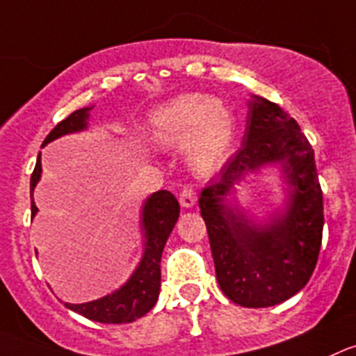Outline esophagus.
I'll use <instances>...</instances> for the list:
<instances>
[{"instance_id": "1", "label": "esophagus", "mask_w": 356, "mask_h": 356, "mask_svg": "<svg viewBox=\"0 0 356 356\" xmlns=\"http://www.w3.org/2000/svg\"><path fill=\"white\" fill-rule=\"evenodd\" d=\"M179 204H181V207L184 209H191L195 204H197V193H195L193 189L189 188V186H186V188L181 191V195H179Z\"/></svg>"}]
</instances>
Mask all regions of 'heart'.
I'll return each mask as SVG.
<instances>
[{"instance_id":"obj_1","label":"heart","mask_w":356,"mask_h":356,"mask_svg":"<svg viewBox=\"0 0 356 356\" xmlns=\"http://www.w3.org/2000/svg\"><path fill=\"white\" fill-rule=\"evenodd\" d=\"M144 135L156 149H172L181 144L189 170L207 174L230 151L235 122L221 102L189 92L151 108L145 115Z\"/></svg>"}]
</instances>
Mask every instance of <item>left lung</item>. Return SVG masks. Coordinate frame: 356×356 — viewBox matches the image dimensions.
<instances>
[{
	"instance_id": "obj_1",
	"label": "left lung",
	"mask_w": 356,
	"mask_h": 356,
	"mask_svg": "<svg viewBox=\"0 0 356 356\" xmlns=\"http://www.w3.org/2000/svg\"><path fill=\"white\" fill-rule=\"evenodd\" d=\"M277 168L284 202L265 218L242 208L236 186ZM216 279L242 307H270L297 295L316 267L323 234V193L314 151L283 108L251 95L242 147L198 200Z\"/></svg>"
}]
</instances>
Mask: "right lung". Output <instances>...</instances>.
Masks as SVG:
<instances>
[{
	"label": "right lung",
	"instance_id": "1",
	"mask_svg": "<svg viewBox=\"0 0 356 356\" xmlns=\"http://www.w3.org/2000/svg\"><path fill=\"white\" fill-rule=\"evenodd\" d=\"M92 107H84L63 119L43 140L42 147L72 133L86 131L89 126V112ZM42 179V152H38L35 170L31 175V218H35L38 207L33 200V191ZM179 219V202L175 200L170 191H156L151 197L145 198L140 212V232L144 238V253L140 261L131 272L126 283H122L118 290L105 295L96 300L86 304H70L65 302L73 313L81 314L88 320L98 323H131L144 314H147L159 297L161 286V254L172 230Z\"/></svg>",
	"mask_w": 356,
	"mask_h": 356
}]
</instances>
